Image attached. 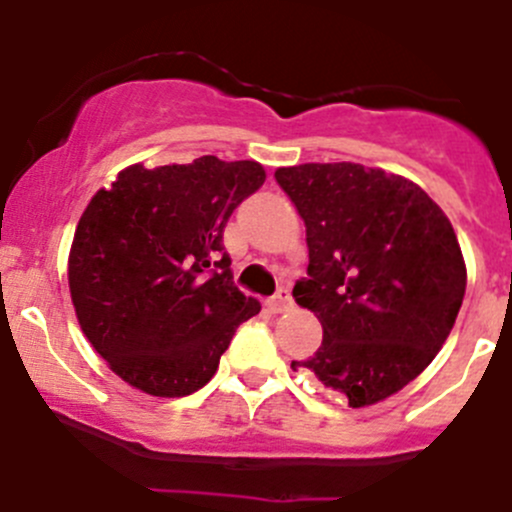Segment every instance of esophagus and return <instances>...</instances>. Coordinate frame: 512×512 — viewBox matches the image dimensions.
<instances>
[{"label": "esophagus", "instance_id": "1", "mask_svg": "<svg viewBox=\"0 0 512 512\" xmlns=\"http://www.w3.org/2000/svg\"><path fill=\"white\" fill-rule=\"evenodd\" d=\"M267 304H270L272 312H275V314H282V312H287V309H292V304H294V302H292V294H289V289H287V287H282L280 292H277L275 297H272L270 302H267Z\"/></svg>", "mask_w": 512, "mask_h": 512}]
</instances>
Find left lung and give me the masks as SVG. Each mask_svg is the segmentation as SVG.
Wrapping results in <instances>:
<instances>
[{"instance_id":"left-lung-1","label":"left lung","mask_w":512,"mask_h":512,"mask_svg":"<svg viewBox=\"0 0 512 512\" xmlns=\"http://www.w3.org/2000/svg\"><path fill=\"white\" fill-rule=\"evenodd\" d=\"M275 178L307 227L292 297L322 322L309 369L352 409L404 389L433 361L466 294L451 220L411 180L359 163H304Z\"/></svg>"}]
</instances>
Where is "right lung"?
<instances>
[{
  "label": "right lung",
  "mask_w": 512,
  "mask_h": 512,
  "mask_svg": "<svg viewBox=\"0 0 512 512\" xmlns=\"http://www.w3.org/2000/svg\"><path fill=\"white\" fill-rule=\"evenodd\" d=\"M265 183L255 160L128 165L76 225L69 289L91 347L143 394L188 396L260 312L232 282L223 232Z\"/></svg>",
  "instance_id": "obj_1"
}]
</instances>
